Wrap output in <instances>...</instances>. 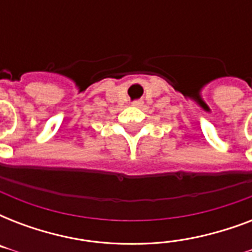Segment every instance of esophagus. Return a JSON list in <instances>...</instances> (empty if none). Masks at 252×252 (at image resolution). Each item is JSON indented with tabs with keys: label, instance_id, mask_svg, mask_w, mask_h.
<instances>
[{
	"label": "esophagus",
	"instance_id": "obj_1",
	"mask_svg": "<svg viewBox=\"0 0 252 252\" xmlns=\"http://www.w3.org/2000/svg\"><path fill=\"white\" fill-rule=\"evenodd\" d=\"M142 104H144V102H142V100H136V102H133L134 107H141Z\"/></svg>",
	"mask_w": 252,
	"mask_h": 252
}]
</instances>
